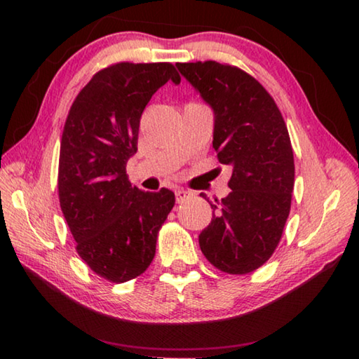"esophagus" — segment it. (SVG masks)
<instances>
[{"label": "esophagus", "mask_w": 359, "mask_h": 359, "mask_svg": "<svg viewBox=\"0 0 359 359\" xmlns=\"http://www.w3.org/2000/svg\"><path fill=\"white\" fill-rule=\"evenodd\" d=\"M188 196H190V193L182 190V188H179V190H175V201H177L179 204L184 203L185 199H188Z\"/></svg>", "instance_id": "obj_1"}]
</instances>
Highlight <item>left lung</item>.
Segmentation results:
<instances>
[{"label":"left lung","instance_id":"1","mask_svg":"<svg viewBox=\"0 0 359 359\" xmlns=\"http://www.w3.org/2000/svg\"><path fill=\"white\" fill-rule=\"evenodd\" d=\"M175 66L214 111L212 145L218 161L233 168L231 193L215 204L208 199L214 217L199 247L217 269L248 274L274 253L290 214L294 160L287 125L245 71L217 62Z\"/></svg>","mask_w":359,"mask_h":359}]
</instances>
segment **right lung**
<instances>
[{"label":"right lung","instance_id":"1","mask_svg":"<svg viewBox=\"0 0 359 359\" xmlns=\"http://www.w3.org/2000/svg\"><path fill=\"white\" fill-rule=\"evenodd\" d=\"M168 81L180 83L171 63L112 65L85 85L66 118L60 205L79 257L109 282H128L147 269L158 231L174 208L171 190L142 191L126 174L141 115Z\"/></svg>","mask_w":359,"mask_h":359}]
</instances>
